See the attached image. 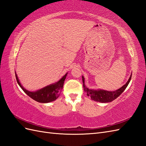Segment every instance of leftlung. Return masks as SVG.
Masks as SVG:
<instances>
[{"label": "left lung", "mask_w": 146, "mask_h": 146, "mask_svg": "<svg viewBox=\"0 0 146 146\" xmlns=\"http://www.w3.org/2000/svg\"><path fill=\"white\" fill-rule=\"evenodd\" d=\"M82 82H83V88H84V91L87 93V96L90 97L91 99L94 101H96L101 103H108L114 100L115 99L119 97L123 92L127 88L129 82H130L131 75L129 78L128 81L125 85H123L120 89H117L115 91H107L104 90H93L89 89L86 87L84 84V78L82 76Z\"/></svg>", "instance_id": "obj_1"}]
</instances>
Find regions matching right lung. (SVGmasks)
Returning a JSON list of instances; mask_svg holds the SVG:
<instances>
[{
	"label": "right lung",
	"instance_id": "right-lung-1",
	"mask_svg": "<svg viewBox=\"0 0 146 146\" xmlns=\"http://www.w3.org/2000/svg\"><path fill=\"white\" fill-rule=\"evenodd\" d=\"M15 75L18 84L28 96L39 103H45L54 101L60 96L67 73H66L59 81L54 83V84L44 87L43 88L35 92H30L25 89L21 84L16 73Z\"/></svg>",
	"mask_w": 146,
	"mask_h": 146
}]
</instances>
